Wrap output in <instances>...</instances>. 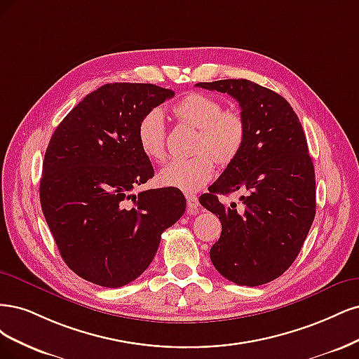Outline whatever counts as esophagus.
Masks as SVG:
<instances>
[{
    "instance_id": "34e87169",
    "label": "esophagus",
    "mask_w": 359,
    "mask_h": 359,
    "mask_svg": "<svg viewBox=\"0 0 359 359\" xmlns=\"http://www.w3.org/2000/svg\"><path fill=\"white\" fill-rule=\"evenodd\" d=\"M187 204H188V213L189 215H195L198 212V198L195 195H187Z\"/></svg>"
}]
</instances>
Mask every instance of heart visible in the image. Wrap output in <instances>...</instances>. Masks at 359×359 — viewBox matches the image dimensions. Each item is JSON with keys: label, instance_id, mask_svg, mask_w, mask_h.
I'll return each instance as SVG.
<instances>
[{"label": "heart", "instance_id": "heart-1", "mask_svg": "<svg viewBox=\"0 0 359 359\" xmlns=\"http://www.w3.org/2000/svg\"><path fill=\"white\" fill-rule=\"evenodd\" d=\"M177 123L195 130L189 159L172 161L159 171L158 180L168 188L196 192L209 182L215 163L228 167L240 155L246 140V121L236 109H222L216 98L191 92L171 107ZM137 138L142 152L155 163L167 158L165 125L159 111L146 113L138 122Z\"/></svg>", "mask_w": 359, "mask_h": 359}]
</instances>
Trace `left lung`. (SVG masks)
<instances>
[{"mask_svg":"<svg viewBox=\"0 0 359 359\" xmlns=\"http://www.w3.org/2000/svg\"><path fill=\"white\" fill-rule=\"evenodd\" d=\"M236 98L246 140L200 203L222 224L210 249L215 269L237 285L258 286L282 276L303 248L316 213L315 168L295 111L282 95L246 79L196 83ZM245 194L226 206L219 194Z\"/></svg>","mask_w":359,"mask_h":359,"instance_id":"obj_1","label":"left lung"}]
</instances>
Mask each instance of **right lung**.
Returning a JSON list of instances; mask_svg holds the SVG:
<instances>
[{
	"label": "right lung",
	"mask_w": 359,
	"mask_h": 359,
	"mask_svg": "<svg viewBox=\"0 0 359 359\" xmlns=\"http://www.w3.org/2000/svg\"><path fill=\"white\" fill-rule=\"evenodd\" d=\"M175 97L152 83H107L90 92L52 134L40 180L41 210L64 262L104 287L135 280L161 234L187 209L176 188L138 192L154 177L137 126Z\"/></svg>",
	"instance_id": "obj_1"
}]
</instances>
